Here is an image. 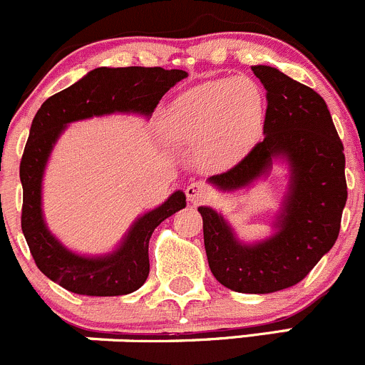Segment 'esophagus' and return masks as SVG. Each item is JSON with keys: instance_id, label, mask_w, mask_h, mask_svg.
I'll list each match as a JSON object with an SVG mask.
<instances>
[{"instance_id": "34e87169", "label": "esophagus", "mask_w": 365, "mask_h": 365, "mask_svg": "<svg viewBox=\"0 0 365 365\" xmlns=\"http://www.w3.org/2000/svg\"><path fill=\"white\" fill-rule=\"evenodd\" d=\"M212 195L211 187L204 182H190L186 186V197L190 202H204Z\"/></svg>"}]
</instances>
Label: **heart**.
I'll list each match as a JSON object with an SVG mask.
<instances>
[{"label":"heart","instance_id":"b5f03b06","mask_svg":"<svg viewBox=\"0 0 365 365\" xmlns=\"http://www.w3.org/2000/svg\"><path fill=\"white\" fill-rule=\"evenodd\" d=\"M170 124L184 142L205 147L211 163L227 165L257 142L264 124V101L252 79H212L175 99Z\"/></svg>","mask_w":365,"mask_h":365}]
</instances>
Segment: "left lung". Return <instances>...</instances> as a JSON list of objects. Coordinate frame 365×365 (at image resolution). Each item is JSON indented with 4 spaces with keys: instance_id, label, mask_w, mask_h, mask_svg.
Instances as JSON below:
<instances>
[{
    "instance_id": "1",
    "label": "left lung",
    "mask_w": 365,
    "mask_h": 365,
    "mask_svg": "<svg viewBox=\"0 0 365 365\" xmlns=\"http://www.w3.org/2000/svg\"><path fill=\"white\" fill-rule=\"evenodd\" d=\"M252 71L268 99L264 140L209 181L222 190H237L268 172L273 158L286 156L291 163V191L279 232L247 247L212 209L198 207V212L215 279L236 293L266 294L302 282L334 247L348 186L344 145L323 97L268 65H255Z\"/></svg>"
}]
</instances>
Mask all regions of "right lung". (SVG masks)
<instances>
[{"mask_svg": "<svg viewBox=\"0 0 365 365\" xmlns=\"http://www.w3.org/2000/svg\"><path fill=\"white\" fill-rule=\"evenodd\" d=\"M186 76L179 68L99 67L38 108L19 167L23 182L21 229L37 268L63 289L85 297H120L142 287L150 269V236L163 220L186 205V197L182 191H175L163 205L142 216L115 254L97 259L79 257L61 247L42 220L41 182L53 143L68 122L113 111L150 115L161 97Z\"/></svg>", "mask_w": 365, "mask_h": 365, "instance_id": "1", "label": "right lung"}]
</instances>
